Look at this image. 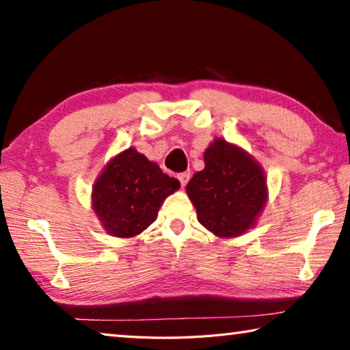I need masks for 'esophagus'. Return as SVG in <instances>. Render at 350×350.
I'll list each match as a JSON object with an SVG mask.
<instances>
[{"label": "esophagus", "instance_id": "34e87169", "mask_svg": "<svg viewBox=\"0 0 350 350\" xmlns=\"http://www.w3.org/2000/svg\"><path fill=\"white\" fill-rule=\"evenodd\" d=\"M177 179H179L182 187H185L189 180V173H180L179 176H177Z\"/></svg>", "mask_w": 350, "mask_h": 350}]
</instances>
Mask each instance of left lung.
<instances>
[{
  "mask_svg": "<svg viewBox=\"0 0 350 350\" xmlns=\"http://www.w3.org/2000/svg\"><path fill=\"white\" fill-rule=\"evenodd\" d=\"M204 161L205 168L187 185L199 222L221 238L239 236L254 225L267 199L262 170L241 148L222 139L208 146Z\"/></svg>",
  "mask_w": 350,
  "mask_h": 350,
  "instance_id": "left-lung-1",
  "label": "left lung"
}]
</instances>
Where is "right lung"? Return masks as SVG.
<instances>
[{"instance_id": "right-lung-1", "label": "right lung", "mask_w": 350, "mask_h": 350, "mask_svg": "<svg viewBox=\"0 0 350 350\" xmlns=\"http://www.w3.org/2000/svg\"><path fill=\"white\" fill-rule=\"evenodd\" d=\"M179 188V180L129 148L112 159L94 183L92 205L109 234L133 238L156 221L165 198Z\"/></svg>"}]
</instances>
